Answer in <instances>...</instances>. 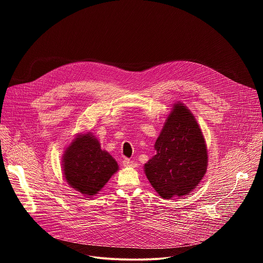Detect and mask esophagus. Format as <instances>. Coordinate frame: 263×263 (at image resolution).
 Masks as SVG:
<instances>
[{"instance_id": "34e87169", "label": "esophagus", "mask_w": 263, "mask_h": 263, "mask_svg": "<svg viewBox=\"0 0 263 263\" xmlns=\"http://www.w3.org/2000/svg\"><path fill=\"white\" fill-rule=\"evenodd\" d=\"M123 164H124V166H131V167H136V166H137V163H136V162H134V161L128 159V158H125V159H124Z\"/></svg>"}]
</instances>
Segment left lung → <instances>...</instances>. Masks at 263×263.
Listing matches in <instances>:
<instances>
[{
    "label": "left lung",
    "mask_w": 263,
    "mask_h": 263,
    "mask_svg": "<svg viewBox=\"0 0 263 263\" xmlns=\"http://www.w3.org/2000/svg\"><path fill=\"white\" fill-rule=\"evenodd\" d=\"M154 147L144 173L157 194L171 199L193 192L207 171V146L196 118L182 103L174 105Z\"/></svg>",
    "instance_id": "8db88e82"
}]
</instances>
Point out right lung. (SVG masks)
Wrapping results in <instances>:
<instances>
[{
    "instance_id": "1",
    "label": "right lung",
    "mask_w": 263,
    "mask_h": 263,
    "mask_svg": "<svg viewBox=\"0 0 263 263\" xmlns=\"http://www.w3.org/2000/svg\"><path fill=\"white\" fill-rule=\"evenodd\" d=\"M62 168L70 187L91 197L118 172L119 165L114 157L101 148L99 140L89 132L78 135L66 147Z\"/></svg>"
}]
</instances>
